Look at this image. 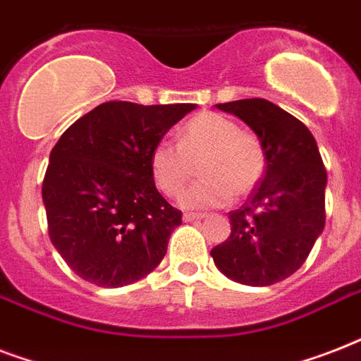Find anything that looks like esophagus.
I'll return each instance as SVG.
<instances>
[{
  "instance_id": "34e87169",
  "label": "esophagus",
  "mask_w": 361,
  "mask_h": 361,
  "mask_svg": "<svg viewBox=\"0 0 361 361\" xmlns=\"http://www.w3.org/2000/svg\"><path fill=\"white\" fill-rule=\"evenodd\" d=\"M198 219H204V214H192V212L183 214V221H185V223H189V221H198Z\"/></svg>"
}]
</instances>
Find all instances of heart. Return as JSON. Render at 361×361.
Returning a JSON list of instances; mask_svg holds the SVG:
<instances>
[{
  "label": "heart",
  "instance_id": "heart-1",
  "mask_svg": "<svg viewBox=\"0 0 361 361\" xmlns=\"http://www.w3.org/2000/svg\"><path fill=\"white\" fill-rule=\"evenodd\" d=\"M200 158L202 178L181 197L187 208H214L234 195L245 197L266 174V152L257 136L225 116L202 112L183 125L180 144L164 138L153 146L149 170L155 185L166 197H178Z\"/></svg>",
  "mask_w": 361,
  "mask_h": 361
}]
</instances>
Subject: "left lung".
Wrapping results in <instances>:
<instances>
[{"label":"left lung","instance_id":"left-lung-1","mask_svg":"<svg viewBox=\"0 0 361 361\" xmlns=\"http://www.w3.org/2000/svg\"><path fill=\"white\" fill-rule=\"evenodd\" d=\"M252 129L266 152V174L245 204L228 214V240L212 249L228 279L269 286L302 268L324 231V163L311 130L266 99L215 104Z\"/></svg>","mask_w":361,"mask_h":361}]
</instances>
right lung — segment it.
<instances>
[{"instance_id":"add662e5","label":"right lung","mask_w":361,"mask_h":361,"mask_svg":"<svg viewBox=\"0 0 361 361\" xmlns=\"http://www.w3.org/2000/svg\"><path fill=\"white\" fill-rule=\"evenodd\" d=\"M195 109L110 101L76 120L52 147L42 181L48 236L78 277L118 288L161 264L181 212L157 191L149 155Z\"/></svg>"}]
</instances>
